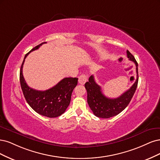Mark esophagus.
Masks as SVG:
<instances>
[{
    "label": "esophagus",
    "instance_id": "obj_1",
    "mask_svg": "<svg viewBox=\"0 0 160 160\" xmlns=\"http://www.w3.org/2000/svg\"><path fill=\"white\" fill-rule=\"evenodd\" d=\"M87 81V77L85 74H82L78 78V82L80 84H84L85 82Z\"/></svg>",
    "mask_w": 160,
    "mask_h": 160
}]
</instances>
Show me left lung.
Returning <instances> with one entry per match:
<instances>
[{
	"label": "left lung",
	"mask_w": 160,
	"mask_h": 160,
	"mask_svg": "<svg viewBox=\"0 0 160 160\" xmlns=\"http://www.w3.org/2000/svg\"><path fill=\"white\" fill-rule=\"evenodd\" d=\"M128 59L133 62L136 67V78L131 88L116 98H109L102 92L101 87L92 75L84 85L87 90V102L94 114L101 118H109L119 114L128 106L134 94L138 82V64L134 56L127 50Z\"/></svg>",
	"instance_id": "left-lung-1"
}]
</instances>
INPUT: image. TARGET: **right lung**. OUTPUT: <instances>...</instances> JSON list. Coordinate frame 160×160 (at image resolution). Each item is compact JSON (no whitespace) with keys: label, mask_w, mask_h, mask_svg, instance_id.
<instances>
[{"label":"right lung","mask_w":160,"mask_h":160,"mask_svg":"<svg viewBox=\"0 0 160 160\" xmlns=\"http://www.w3.org/2000/svg\"><path fill=\"white\" fill-rule=\"evenodd\" d=\"M44 43L46 42L35 46L25 55L20 70V82L24 96L29 106L40 115L48 118H56L64 113L69 106L72 93L78 84V78H64L56 86L45 91L34 90L27 85L22 74L25 58L30 52L38 49Z\"/></svg>","instance_id":"1"}]
</instances>
